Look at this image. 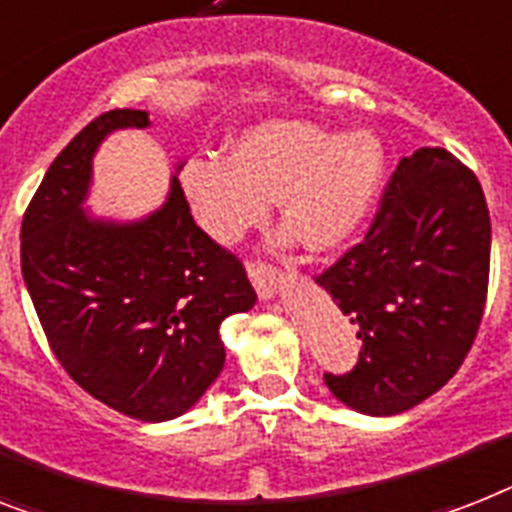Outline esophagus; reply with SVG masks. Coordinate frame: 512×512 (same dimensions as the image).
Wrapping results in <instances>:
<instances>
[{"instance_id":"esophagus-1","label":"esophagus","mask_w":512,"mask_h":512,"mask_svg":"<svg viewBox=\"0 0 512 512\" xmlns=\"http://www.w3.org/2000/svg\"><path fill=\"white\" fill-rule=\"evenodd\" d=\"M247 273L252 286H255L257 294H260V299H270L276 294L278 284H281V276H278L276 270L268 268V265L263 263H249Z\"/></svg>"}]
</instances>
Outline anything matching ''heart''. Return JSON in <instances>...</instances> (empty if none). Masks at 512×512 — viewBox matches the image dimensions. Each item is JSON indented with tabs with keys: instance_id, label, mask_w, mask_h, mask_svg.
<instances>
[{
	"instance_id": "heart-1",
	"label": "heart",
	"mask_w": 512,
	"mask_h": 512,
	"mask_svg": "<svg viewBox=\"0 0 512 512\" xmlns=\"http://www.w3.org/2000/svg\"><path fill=\"white\" fill-rule=\"evenodd\" d=\"M371 131H331L307 120H265L228 144L226 157L184 162L181 189L210 239L234 244L278 199L281 220L310 252H331L363 226L384 176Z\"/></svg>"
}]
</instances>
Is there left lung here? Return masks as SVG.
<instances>
[{
	"instance_id": "left-lung-1",
	"label": "left lung",
	"mask_w": 512,
	"mask_h": 512,
	"mask_svg": "<svg viewBox=\"0 0 512 512\" xmlns=\"http://www.w3.org/2000/svg\"><path fill=\"white\" fill-rule=\"evenodd\" d=\"M489 249L479 178L447 149L402 157L363 242L315 278L363 342L350 373L323 376L336 400L397 415L439 392L479 331Z\"/></svg>"
}]
</instances>
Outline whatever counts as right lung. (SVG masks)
Wrapping results in <instances>:
<instances>
[{"label":"right lung","instance_id":"right-lung-1","mask_svg":"<svg viewBox=\"0 0 512 512\" xmlns=\"http://www.w3.org/2000/svg\"><path fill=\"white\" fill-rule=\"evenodd\" d=\"M120 128H149V112H105L54 157L23 215L20 268L68 376L112 410L160 423L220 376V323L252 310L257 294L244 265L194 223L176 176L139 220L86 210L91 160Z\"/></svg>","mask_w":512,"mask_h":512}]
</instances>
